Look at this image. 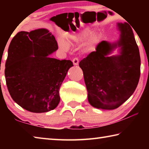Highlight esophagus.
I'll list each match as a JSON object with an SVG mask.
<instances>
[{"instance_id":"obj_1","label":"esophagus","mask_w":149,"mask_h":149,"mask_svg":"<svg viewBox=\"0 0 149 149\" xmlns=\"http://www.w3.org/2000/svg\"><path fill=\"white\" fill-rule=\"evenodd\" d=\"M73 62V64H74L75 65H77L79 64V60H78L77 58H75L73 59L72 60Z\"/></svg>"}]
</instances>
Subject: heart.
Returning <instances> with one entry per match:
<instances>
[{
  "label": "heart",
  "instance_id": "b5f03b06",
  "mask_svg": "<svg viewBox=\"0 0 149 149\" xmlns=\"http://www.w3.org/2000/svg\"><path fill=\"white\" fill-rule=\"evenodd\" d=\"M91 30L89 29H86L82 31L81 33L78 34H75L72 35L71 36L72 41L74 42L75 43L77 44H81L83 43V42H85L86 40L89 38V37L91 34ZM95 42V38H91L89 39L88 41L85 42V44L84 47V50L85 52H89L91 50H92L94 48ZM59 47L63 50H66L68 49V45L64 41H60L59 42Z\"/></svg>",
  "mask_w": 149,
  "mask_h": 149
}]
</instances>
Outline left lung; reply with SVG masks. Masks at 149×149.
Here are the masks:
<instances>
[{"label": "left lung", "instance_id": "obj_1", "mask_svg": "<svg viewBox=\"0 0 149 149\" xmlns=\"http://www.w3.org/2000/svg\"><path fill=\"white\" fill-rule=\"evenodd\" d=\"M121 31L117 42H99L93 51L81 60L90 104L103 110L116 109L134 93L141 74V58L131 26L118 23ZM118 55L108 57L116 47Z\"/></svg>", "mask_w": 149, "mask_h": 149}]
</instances>
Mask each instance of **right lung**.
I'll return each instance as SVG.
<instances>
[{
    "label": "right lung",
    "instance_id": "1",
    "mask_svg": "<svg viewBox=\"0 0 149 149\" xmlns=\"http://www.w3.org/2000/svg\"><path fill=\"white\" fill-rule=\"evenodd\" d=\"M58 48L46 29L20 31L12 39L5 64L6 85L14 102L27 111L47 112L59 104L60 87L74 65L49 56Z\"/></svg>",
    "mask_w": 149,
    "mask_h": 149
}]
</instances>
